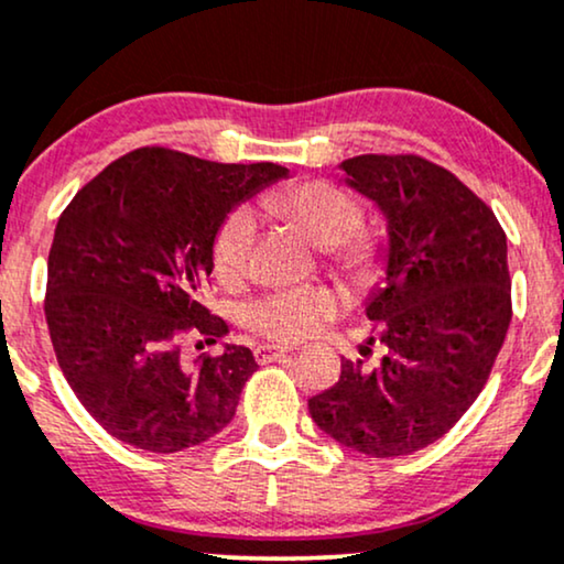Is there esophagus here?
<instances>
[{"mask_svg": "<svg viewBox=\"0 0 564 564\" xmlns=\"http://www.w3.org/2000/svg\"><path fill=\"white\" fill-rule=\"evenodd\" d=\"M254 354H258V361H262V365H268V361L283 359V356L294 354V348L275 346V344H265V346H258V348H254Z\"/></svg>", "mask_w": 564, "mask_h": 564, "instance_id": "obj_1", "label": "esophagus"}]
</instances>
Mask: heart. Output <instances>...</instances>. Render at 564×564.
<instances>
[{
    "mask_svg": "<svg viewBox=\"0 0 564 564\" xmlns=\"http://www.w3.org/2000/svg\"><path fill=\"white\" fill-rule=\"evenodd\" d=\"M275 216L289 218L306 237L323 247L325 258L356 286H375L388 268V241L382 231L359 229L361 208L354 195L325 180L299 182L268 197ZM258 241V216L237 208L224 218L213 239V268L224 283L247 275ZM340 299L333 289L310 286L273 289L247 306L245 319L252 330L273 340H304L323 330L338 315Z\"/></svg>",
    "mask_w": 564,
    "mask_h": 564,
    "instance_id": "1",
    "label": "heart"
}]
</instances>
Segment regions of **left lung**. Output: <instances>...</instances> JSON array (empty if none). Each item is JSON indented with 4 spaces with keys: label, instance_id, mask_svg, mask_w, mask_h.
I'll use <instances>...</instances> for the list:
<instances>
[{
    "label": "left lung",
    "instance_id": "obj_1",
    "mask_svg": "<svg viewBox=\"0 0 564 564\" xmlns=\"http://www.w3.org/2000/svg\"><path fill=\"white\" fill-rule=\"evenodd\" d=\"M340 171L388 224V268L365 310L384 356L340 361L310 413L340 445L398 458L451 432L489 380L512 317L508 237L484 199L422 155H356Z\"/></svg>",
    "mask_w": 564,
    "mask_h": 564
}]
</instances>
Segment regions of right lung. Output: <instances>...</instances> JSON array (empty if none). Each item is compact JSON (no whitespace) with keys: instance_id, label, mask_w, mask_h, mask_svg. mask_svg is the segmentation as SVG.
<instances>
[{"instance_id":"right-lung-1","label":"right lung","mask_w":564,"mask_h":564,"mask_svg":"<svg viewBox=\"0 0 564 564\" xmlns=\"http://www.w3.org/2000/svg\"><path fill=\"white\" fill-rule=\"evenodd\" d=\"M289 169L140 148L109 163L56 220L46 325L64 377L111 437L151 453L210 440L258 369L249 348L187 361L182 335L229 327L197 302L213 239L239 203ZM203 348V340L197 344Z\"/></svg>"}]
</instances>
